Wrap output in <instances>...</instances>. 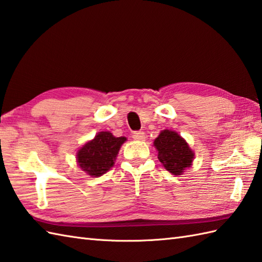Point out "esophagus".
Wrapping results in <instances>:
<instances>
[{
	"mask_svg": "<svg viewBox=\"0 0 262 262\" xmlns=\"http://www.w3.org/2000/svg\"><path fill=\"white\" fill-rule=\"evenodd\" d=\"M133 138L135 141H144L145 140V133L144 132H134L133 133Z\"/></svg>",
	"mask_w": 262,
	"mask_h": 262,
	"instance_id": "obj_1",
	"label": "esophagus"
}]
</instances>
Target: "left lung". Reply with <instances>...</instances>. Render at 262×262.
<instances>
[{"instance_id":"1","label":"left lung","mask_w":262,"mask_h":262,"mask_svg":"<svg viewBox=\"0 0 262 262\" xmlns=\"http://www.w3.org/2000/svg\"><path fill=\"white\" fill-rule=\"evenodd\" d=\"M154 147L160 162L170 173L180 176L190 168L194 153L188 143L177 132L164 129L155 138Z\"/></svg>"}]
</instances>
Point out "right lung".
<instances>
[{
    "mask_svg": "<svg viewBox=\"0 0 262 262\" xmlns=\"http://www.w3.org/2000/svg\"><path fill=\"white\" fill-rule=\"evenodd\" d=\"M126 137H115L110 132H100L76 154L77 164L89 176L100 177L113 168Z\"/></svg>",
    "mask_w": 262,
    "mask_h": 262,
    "instance_id": "right-lung-1",
    "label": "right lung"
}]
</instances>
